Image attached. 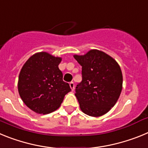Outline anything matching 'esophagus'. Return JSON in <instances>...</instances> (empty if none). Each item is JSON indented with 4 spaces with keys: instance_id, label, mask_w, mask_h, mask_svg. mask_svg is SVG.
I'll use <instances>...</instances> for the list:
<instances>
[{
    "instance_id": "1",
    "label": "esophagus",
    "mask_w": 148,
    "mask_h": 148,
    "mask_svg": "<svg viewBox=\"0 0 148 148\" xmlns=\"http://www.w3.org/2000/svg\"><path fill=\"white\" fill-rule=\"evenodd\" d=\"M70 88H71L72 91H73V90H74V89H75V84L73 83V82H70Z\"/></svg>"
}]
</instances>
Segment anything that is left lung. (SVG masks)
I'll list each match as a JSON object with an SVG mask.
<instances>
[{
  "label": "left lung",
  "instance_id": "1",
  "mask_svg": "<svg viewBox=\"0 0 148 148\" xmlns=\"http://www.w3.org/2000/svg\"><path fill=\"white\" fill-rule=\"evenodd\" d=\"M82 66V81L75 87V96L83 113L98 117L105 114L118 101L122 90L121 68L104 52L92 49L74 56Z\"/></svg>",
  "mask_w": 148,
  "mask_h": 148
}]
</instances>
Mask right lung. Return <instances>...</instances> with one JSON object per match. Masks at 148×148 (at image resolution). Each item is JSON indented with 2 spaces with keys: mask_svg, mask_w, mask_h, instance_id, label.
Returning <instances> with one entry per match:
<instances>
[{
  "mask_svg": "<svg viewBox=\"0 0 148 148\" xmlns=\"http://www.w3.org/2000/svg\"><path fill=\"white\" fill-rule=\"evenodd\" d=\"M61 58L45 52L35 53L23 64L18 77V92L23 103L39 114L56 110L70 84L63 81L58 64Z\"/></svg>",
  "mask_w": 148,
  "mask_h": 148,
  "instance_id": "add662e5",
  "label": "right lung"
}]
</instances>
